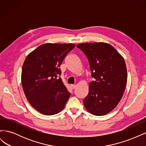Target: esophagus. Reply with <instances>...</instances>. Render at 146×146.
I'll return each instance as SVG.
<instances>
[{
  "label": "esophagus",
  "instance_id": "esophagus-1",
  "mask_svg": "<svg viewBox=\"0 0 146 146\" xmlns=\"http://www.w3.org/2000/svg\"><path fill=\"white\" fill-rule=\"evenodd\" d=\"M70 88H71L72 90H74V89H75V88H76V85H70Z\"/></svg>",
  "mask_w": 146,
  "mask_h": 146
}]
</instances>
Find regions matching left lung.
Returning a JSON list of instances; mask_svg holds the SVG:
<instances>
[{"instance_id":"obj_1","label":"left lung","mask_w":146,"mask_h":146,"mask_svg":"<svg viewBox=\"0 0 146 146\" xmlns=\"http://www.w3.org/2000/svg\"><path fill=\"white\" fill-rule=\"evenodd\" d=\"M89 61L91 76L89 92L83 100L88 111L95 116L107 114L122 98L127 72L122 55L109 44L87 42L77 45Z\"/></svg>"}]
</instances>
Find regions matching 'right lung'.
I'll list each match as a JSON object with an SVG mask.
<instances>
[{
    "label": "right lung",
    "mask_w": 146,
    "mask_h": 146,
    "mask_svg": "<svg viewBox=\"0 0 146 146\" xmlns=\"http://www.w3.org/2000/svg\"><path fill=\"white\" fill-rule=\"evenodd\" d=\"M74 44L46 43L27 56L21 82L26 98L38 111L54 115L63 110L70 93L60 77V66Z\"/></svg>",
    "instance_id": "obj_1"
}]
</instances>
